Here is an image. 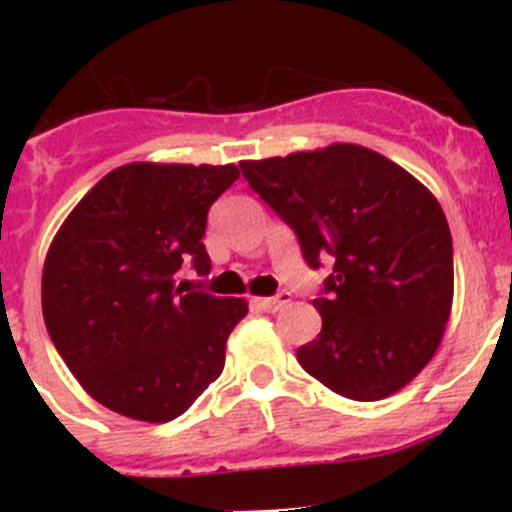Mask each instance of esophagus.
Listing matches in <instances>:
<instances>
[{"label":"esophagus","instance_id":"34e87169","mask_svg":"<svg viewBox=\"0 0 512 512\" xmlns=\"http://www.w3.org/2000/svg\"><path fill=\"white\" fill-rule=\"evenodd\" d=\"M256 305L266 312H277V310H282V307L289 305V292H282V295H277V297H256Z\"/></svg>","mask_w":512,"mask_h":512}]
</instances>
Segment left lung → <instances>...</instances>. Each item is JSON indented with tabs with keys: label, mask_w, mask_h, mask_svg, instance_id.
<instances>
[{
	"label": "left lung",
	"mask_w": 512,
	"mask_h": 512,
	"mask_svg": "<svg viewBox=\"0 0 512 512\" xmlns=\"http://www.w3.org/2000/svg\"><path fill=\"white\" fill-rule=\"evenodd\" d=\"M253 192L300 238L312 269L333 261L323 330L297 348L302 369L348 400L374 402L413 382L441 346L454 302V248L438 200L372 148L241 161Z\"/></svg>",
	"instance_id": "8db88e82"
}]
</instances>
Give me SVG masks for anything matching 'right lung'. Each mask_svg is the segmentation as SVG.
Segmentation results:
<instances>
[{
    "instance_id": "right-lung-1",
    "label": "right lung",
    "mask_w": 512,
    "mask_h": 512,
    "mask_svg": "<svg viewBox=\"0 0 512 512\" xmlns=\"http://www.w3.org/2000/svg\"><path fill=\"white\" fill-rule=\"evenodd\" d=\"M238 176L233 164H125L58 228L43 266L45 328L104 408L169 423L223 372L248 302L187 292L176 271H210L207 210Z\"/></svg>"
}]
</instances>
